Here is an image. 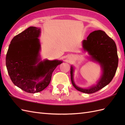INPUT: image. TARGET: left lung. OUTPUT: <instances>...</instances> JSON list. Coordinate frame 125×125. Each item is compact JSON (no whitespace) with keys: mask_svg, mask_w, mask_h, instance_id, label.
Masks as SVG:
<instances>
[{"mask_svg":"<svg viewBox=\"0 0 125 125\" xmlns=\"http://www.w3.org/2000/svg\"><path fill=\"white\" fill-rule=\"evenodd\" d=\"M82 45L84 51L88 52L92 61L98 62L101 65L103 73L96 85L87 89L77 86L73 81V66L70 68L71 81L74 87L85 94H93L106 86L115 76L118 65L117 49L115 42L105 31L98 30L91 33L86 40H84Z\"/></svg>","mask_w":125,"mask_h":125,"instance_id":"obj_1","label":"left lung"}]
</instances>
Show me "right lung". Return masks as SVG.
Masks as SVG:
<instances>
[{
  "mask_svg": "<svg viewBox=\"0 0 125 125\" xmlns=\"http://www.w3.org/2000/svg\"><path fill=\"white\" fill-rule=\"evenodd\" d=\"M40 28L30 27L12 40L6 57L8 73L15 85L34 94L48 86L52 72L62 61H40Z\"/></svg>",
  "mask_w": 125,
  "mask_h": 125,
  "instance_id": "add662e5",
  "label": "right lung"
}]
</instances>
